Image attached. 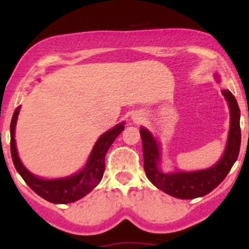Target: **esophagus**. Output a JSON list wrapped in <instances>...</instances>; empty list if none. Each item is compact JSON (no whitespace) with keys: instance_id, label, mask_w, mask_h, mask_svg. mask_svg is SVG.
<instances>
[{"instance_id":"1","label":"esophagus","mask_w":249,"mask_h":249,"mask_svg":"<svg viewBox=\"0 0 249 249\" xmlns=\"http://www.w3.org/2000/svg\"><path fill=\"white\" fill-rule=\"evenodd\" d=\"M133 121H136L137 123H139L142 121V117H139V116H136V117H133Z\"/></svg>"}]
</instances>
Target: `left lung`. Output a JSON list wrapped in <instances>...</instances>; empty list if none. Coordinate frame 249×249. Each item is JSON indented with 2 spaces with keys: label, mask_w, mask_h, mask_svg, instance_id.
Returning <instances> with one entry per match:
<instances>
[{
  "label": "left lung",
  "mask_w": 249,
  "mask_h": 249,
  "mask_svg": "<svg viewBox=\"0 0 249 249\" xmlns=\"http://www.w3.org/2000/svg\"><path fill=\"white\" fill-rule=\"evenodd\" d=\"M231 110V126L224 156L212 167L194 172L162 173L159 168V144L145 127H141L144 156V170L151 182L162 192L179 199H194L204 196L226 178L236 161L241 144L240 108L235 97L230 90H222Z\"/></svg>",
  "instance_id": "8db88e82"
}]
</instances>
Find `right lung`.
<instances>
[{
    "instance_id": "add662e5",
    "label": "right lung",
    "mask_w": 249,
    "mask_h": 249,
    "mask_svg": "<svg viewBox=\"0 0 249 249\" xmlns=\"http://www.w3.org/2000/svg\"><path fill=\"white\" fill-rule=\"evenodd\" d=\"M19 108L21 107H16L10 123V152L16 171L23 178L25 184L36 194L53 204L75 202L90 193L103 178L105 171V154L112 145V142H115V139L124 130V123L116 125L115 127L107 131L103 136L99 137L93 146L92 152L89 157L87 165L81 172L68 177V178L45 180L30 173L23 166V164L19 160L18 154H17L14 136H15V126Z\"/></svg>"
}]
</instances>
